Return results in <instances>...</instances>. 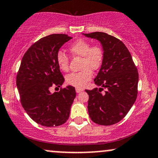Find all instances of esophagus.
Returning a JSON list of instances; mask_svg holds the SVG:
<instances>
[{
	"label": "esophagus",
	"mask_w": 158,
	"mask_h": 158,
	"mask_svg": "<svg viewBox=\"0 0 158 158\" xmlns=\"http://www.w3.org/2000/svg\"><path fill=\"white\" fill-rule=\"evenodd\" d=\"M81 91H83V89H81V88H76V92H77V93H80Z\"/></svg>",
	"instance_id": "obj_1"
}]
</instances>
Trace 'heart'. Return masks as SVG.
<instances>
[{"mask_svg":"<svg viewBox=\"0 0 158 158\" xmlns=\"http://www.w3.org/2000/svg\"><path fill=\"white\" fill-rule=\"evenodd\" d=\"M69 51L74 57H81V70L78 73H72L67 76L66 81L77 88H83L93 76L95 71L102 66L104 60V52L99 45H92L89 41L78 39L69 47ZM56 63L62 71L69 69V58L64 52L59 51L56 54Z\"/></svg>","mask_w":158,"mask_h":158,"instance_id":"1","label":"heart"}]
</instances>
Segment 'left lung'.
I'll use <instances>...</instances> for the list:
<instances>
[{"label": "left lung", "mask_w": 158, "mask_h": 158, "mask_svg": "<svg viewBox=\"0 0 158 158\" xmlns=\"http://www.w3.org/2000/svg\"><path fill=\"white\" fill-rule=\"evenodd\" d=\"M83 35L100 41L104 52L102 64L94 79L95 84L101 88L85 90L89 96V117L98 125H114L126 117L137 99V67L119 39L102 32ZM103 89L106 90L102 93Z\"/></svg>", "instance_id": "8db88e82"}]
</instances>
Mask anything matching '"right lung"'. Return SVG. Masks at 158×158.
I'll return each instance as SVG.
<instances>
[{"instance_id": "1", "label": "right lung", "mask_w": 158, "mask_h": 158, "mask_svg": "<svg viewBox=\"0 0 158 158\" xmlns=\"http://www.w3.org/2000/svg\"><path fill=\"white\" fill-rule=\"evenodd\" d=\"M71 39L65 34L41 38L25 52L17 73L16 85L23 109L32 120L43 126H61L69 118L76 97L75 88L68 85L53 94L50 88H60L64 82L56 54Z\"/></svg>"}]
</instances>
